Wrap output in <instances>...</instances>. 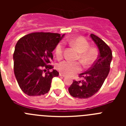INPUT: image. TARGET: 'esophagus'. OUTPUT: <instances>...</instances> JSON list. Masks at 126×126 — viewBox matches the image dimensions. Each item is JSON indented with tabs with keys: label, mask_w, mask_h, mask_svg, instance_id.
I'll list each match as a JSON object with an SVG mask.
<instances>
[{
	"label": "esophagus",
	"mask_w": 126,
	"mask_h": 126,
	"mask_svg": "<svg viewBox=\"0 0 126 126\" xmlns=\"http://www.w3.org/2000/svg\"><path fill=\"white\" fill-rule=\"evenodd\" d=\"M59 76H61V77H63V78H65V75L62 74V73H59Z\"/></svg>",
	"instance_id": "34e87169"
}]
</instances>
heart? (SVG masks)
Wrapping results in <instances>:
<instances>
[{
	"label": "heart",
	"mask_w": 126,
	"mask_h": 126,
	"mask_svg": "<svg viewBox=\"0 0 126 126\" xmlns=\"http://www.w3.org/2000/svg\"><path fill=\"white\" fill-rule=\"evenodd\" d=\"M69 45L76 48L79 52V61L84 66L90 65L96 59L97 50L94 47H89V43L84 38L78 37L73 39L69 42ZM64 47L62 43H59L55 50V56L60 59L63 56ZM57 68L61 73L67 75H71L76 73L81 70V67L78 62H70L64 61L57 64Z\"/></svg>",
	"instance_id": "obj_1"
}]
</instances>
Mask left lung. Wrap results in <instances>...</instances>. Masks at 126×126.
<instances>
[{"mask_svg": "<svg viewBox=\"0 0 126 126\" xmlns=\"http://www.w3.org/2000/svg\"><path fill=\"white\" fill-rule=\"evenodd\" d=\"M90 37L98 48L99 54L96 61L84 73L79 74L82 81H73L68 90L70 94L78 98H88L102 87L110 71L112 53L111 49L102 39L93 34Z\"/></svg>", "mask_w": 126, "mask_h": 126, "instance_id": "1", "label": "left lung"}]
</instances>
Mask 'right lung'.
Segmentation results:
<instances>
[{"label": "right lung", "instance_id": "obj_1", "mask_svg": "<svg viewBox=\"0 0 126 126\" xmlns=\"http://www.w3.org/2000/svg\"><path fill=\"white\" fill-rule=\"evenodd\" d=\"M64 36L40 32L30 33L19 40L13 55L14 71L23 93L37 96L48 92L52 78L59 74L55 69L50 72L53 67L48 64L53 59L52 52Z\"/></svg>", "mask_w": 126, "mask_h": 126}]
</instances>
